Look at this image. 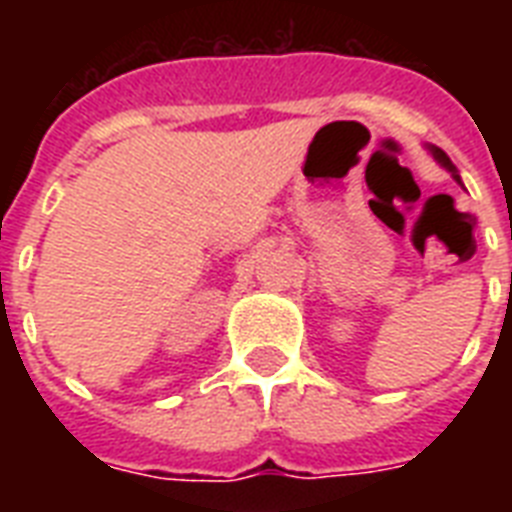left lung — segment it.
<instances>
[{"label": "left lung", "instance_id": "left-lung-1", "mask_svg": "<svg viewBox=\"0 0 512 512\" xmlns=\"http://www.w3.org/2000/svg\"><path fill=\"white\" fill-rule=\"evenodd\" d=\"M430 154L436 156V159H438V164H444L446 170H449V172H452V175H454V180H457V183H460V175H457V170H454V164H452V159H449V156H446V154H444V151H441V148H436V146H430Z\"/></svg>", "mask_w": 512, "mask_h": 512}]
</instances>
